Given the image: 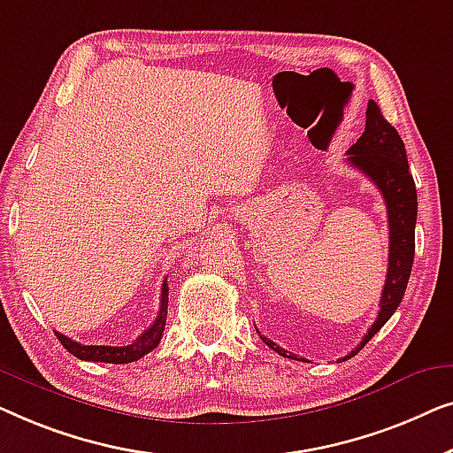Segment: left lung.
Segmentation results:
<instances>
[{"mask_svg": "<svg viewBox=\"0 0 453 453\" xmlns=\"http://www.w3.org/2000/svg\"><path fill=\"white\" fill-rule=\"evenodd\" d=\"M365 131L347 151V164L363 172L375 187L380 188L388 209V227H390V254H388V275L380 299V311L372 328L363 341L345 359H351L372 341V336L390 320L394 311L403 302L406 285L415 260V224H417V188L409 172L406 150L398 131L388 123L380 106L373 100L367 102ZM258 333V330H257ZM260 334V333H258ZM266 347L288 359L305 361L303 357L288 353L277 342L260 334Z\"/></svg>", "mask_w": 453, "mask_h": 453, "instance_id": "left-lung-1", "label": "left lung"}]
</instances>
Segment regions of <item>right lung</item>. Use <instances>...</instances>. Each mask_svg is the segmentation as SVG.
Here are the masks:
<instances>
[{"instance_id": "add662e5", "label": "right lung", "mask_w": 453, "mask_h": 453, "mask_svg": "<svg viewBox=\"0 0 453 453\" xmlns=\"http://www.w3.org/2000/svg\"><path fill=\"white\" fill-rule=\"evenodd\" d=\"M165 314H168V279L162 283V299H160V311H157L156 322L145 330V333L125 347H111V345H81L67 339L65 334L55 333L61 345L67 349L69 353L78 357L81 361H100V363H131L142 359L143 355L160 345L164 326H165Z\"/></svg>"}]
</instances>
